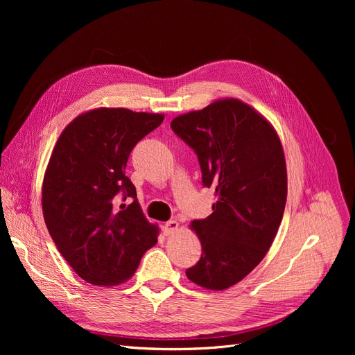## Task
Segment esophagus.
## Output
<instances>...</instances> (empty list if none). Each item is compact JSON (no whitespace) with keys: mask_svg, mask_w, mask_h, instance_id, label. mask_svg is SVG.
I'll return each mask as SVG.
<instances>
[{"mask_svg":"<svg viewBox=\"0 0 355 355\" xmlns=\"http://www.w3.org/2000/svg\"><path fill=\"white\" fill-rule=\"evenodd\" d=\"M178 229V221H175V220H168L165 225H164V227H162V232H164V234H171V233H174L175 230Z\"/></svg>","mask_w":355,"mask_h":355,"instance_id":"1","label":"esophagus"}]
</instances>
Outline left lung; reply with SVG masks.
Wrapping results in <instances>:
<instances>
[{"label": "left lung", "instance_id": "obj_1", "mask_svg": "<svg viewBox=\"0 0 355 355\" xmlns=\"http://www.w3.org/2000/svg\"><path fill=\"white\" fill-rule=\"evenodd\" d=\"M171 129L196 153L202 187L217 197L213 213L191 223L202 253L185 275L223 291L260 263L277 233L288 194L284 149L269 122L237 99L181 115Z\"/></svg>", "mask_w": 355, "mask_h": 355}]
</instances>
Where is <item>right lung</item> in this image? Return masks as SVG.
Instances as JSON below:
<instances>
[{
	"mask_svg": "<svg viewBox=\"0 0 355 355\" xmlns=\"http://www.w3.org/2000/svg\"><path fill=\"white\" fill-rule=\"evenodd\" d=\"M162 115L102 107L62 132L43 182V214L60 254L83 281L109 286L132 276L157 243L125 168L134 146ZM121 200L131 204L119 206Z\"/></svg>",
	"mask_w": 355,
	"mask_h": 355,
	"instance_id": "right-lung-1",
	"label": "right lung"
}]
</instances>
